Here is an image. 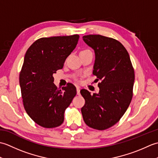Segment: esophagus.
<instances>
[{
	"mask_svg": "<svg viewBox=\"0 0 158 158\" xmlns=\"http://www.w3.org/2000/svg\"><path fill=\"white\" fill-rule=\"evenodd\" d=\"M77 93L78 95L80 94V88L79 87H77Z\"/></svg>",
	"mask_w": 158,
	"mask_h": 158,
	"instance_id": "1",
	"label": "esophagus"
}]
</instances>
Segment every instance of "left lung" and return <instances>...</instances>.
<instances>
[{
    "mask_svg": "<svg viewBox=\"0 0 158 158\" xmlns=\"http://www.w3.org/2000/svg\"><path fill=\"white\" fill-rule=\"evenodd\" d=\"M94 50L93 75L97 77L98 94L83 89L85 99L81 113L86 125L104 130L119 121L128 108L133 96L135 70L126 49L119 41L100 35L83 36Z\"/></svg>",
    "mask_w": 158,
    "mask_h": 158,
    "instance_id": "1",
    "label": "left lung"
}]
</instances>
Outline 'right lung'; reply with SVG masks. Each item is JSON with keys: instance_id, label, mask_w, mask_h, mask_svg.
<instances>
[{"instance_id": "1", "label": "right lung", "mask_w": 158, "mask_h": 158, "mask_svg": "<svg viewBox=\"0 0 158 158\" xmlns=\"http://www.w3.org/2000/svg\"><path fill=\"white\" fill-rule=\"evenodd\" d=\"M79 36H52L36 40L26 52L19 73V85L26 113L38 125L52 128L64 122L66 109L77 94L68 83L62 90L53 83V74L63 68L76 48Z\"/></svg>"}]
</instances>
